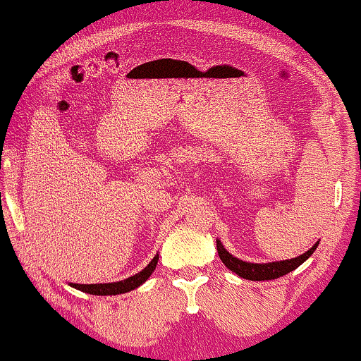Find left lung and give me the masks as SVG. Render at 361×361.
I'll return each mask as SVG.
<instances>
[{
    "mask_svg": "<svg viewBox=\"0 0 361 361\" xmlns=\"http://www.w3.org/2000/svg\"><path fill=\"white\" fill-rule=\"evenodd\" d=\"M217 244V252H219L221 261L224 262L226 268L233 271L238 276H241L244 279H251V281H266V279H276L281 278V276L291 273L293 269H296L298 266L303 264V262L308 259V257L313 255L314 249L318 247V243L314 244L310 251H306L305 255L293 257V259H286V261H276V262H264V264H256V262H246L238 259L233 255H229L226 251L224 246H222L219 239L216 241Z\"/></svg>",
    "mask_w": 361,
    "mask_h": 361,
    "instance_id": "1",
    "label": "left lung"
}]
</instances>
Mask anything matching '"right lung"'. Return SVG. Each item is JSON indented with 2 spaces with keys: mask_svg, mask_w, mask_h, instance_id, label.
<instances>
[{
  "mask_svg": "<svg viewBox=\"0 0 361 361\" xmlns=\"http://www.w3.org/2000/svg\"><path fill=\"white\" fill-rule=\"evenodd\" d=\"M159 261V255L154 256V259L145 266L140 273L130 276V278L123 279V281H117V283H104V284H78V283H72L70 286L80 289L83 293H90V295H97V296H112V295H122V293H128L132 289L139 288L142 283H145L149 279V276L152 274V271L155 269Z\"/></svg>",
  "mask_w": 361,
  "mask_h": 361,
  "instance_id": "right-lung-1",
  "label": "right lung"
}]
</instances>
